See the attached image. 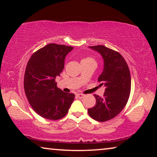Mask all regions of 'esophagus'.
Here are the masks:
<instances>
[{"label": "esophagus", "instance_id": "obj_1", "mask_svg": "<svg viewBox=\"0 0 157 157\" xmlns=\"http://www.w3.org/2000/svg\"><path fill=\"white\" fill-rule=\"evenodd\" d=\"M84 95H85L82 94H78L76 95V96L78 97V98H80V99H81V98H83L84 97Z\"/></svg>", "mask_w": 157, "mask_h": 157}]
</instances>
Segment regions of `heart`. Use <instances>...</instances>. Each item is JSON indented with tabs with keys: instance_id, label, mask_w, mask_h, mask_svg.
<instances>
[{
	"instance_id": "1",
	"label": "heart",
	"mask_w": 157,
	"mask_h": 157,
	"mask_svg": "<svg viewBox=\"0 0 157 157\" xmlns=\"http://www.w3.org/2000/svg\"><path fill=\"white\" fill-rule=\"evenodd\" d=\"M83 60H93V59L90 57H86V58H85V59H84Z\"/></svg>"
}]
</instances>
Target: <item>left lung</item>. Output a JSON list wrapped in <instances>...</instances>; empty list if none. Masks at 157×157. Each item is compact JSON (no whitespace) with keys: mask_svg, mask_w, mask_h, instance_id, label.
Instances as JSON below:
<instances>
[{"mask_svg":"<svg viewBox=\"0 0 157 157\" xmlns=\"http://www.w3.org/2000/svg\"><path fill=\"white\" fill-rule=\"evenodd\" d=\"M99 52L104 60V68L98 78L100 86L105 87L104 98L94 95L96 104L88 109L94 120L105 122L121 113L128 101L131 91V75L128 65L120 53L102 45L89 46Z\"/></svg>","mask_w":157,"mask_h":157,"instance_id":"left-lung-1","label":"left lung"}]
</instances>
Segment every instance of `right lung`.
Listing matches in <instances>:
<instances>
[{
  "instance_id": "1",
  "label": "right lung",
  "mask_w": 157,
  "mask_h": 157,
  "mask_svg": "<svg viewBox=\"0 0 157 157\" xmlns=\"http://www.w3.org/2000/svg\"><path fill=\"white\" fill-rule=\"evenodd\" d=\"M72 46L49 44L36 51L27 63L24 90L36 113L48 120H59L67 114L75 95L57 88L55 78L64 68V59Z\"/></svg>"
}]
</instances>
